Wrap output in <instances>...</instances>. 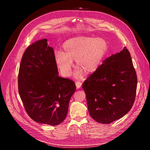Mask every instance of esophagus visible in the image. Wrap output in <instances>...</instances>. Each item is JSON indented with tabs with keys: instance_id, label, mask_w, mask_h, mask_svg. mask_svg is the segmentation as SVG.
I'll return each mask as SVG.
<instances>
[{
	"instance_id": "obj_1",
	"label": "esophagus",
	"mask_w": 150,
	"mask_h": 150,
	"mask_svg": "<svg viewBox=\"0 0 150 150\" xmlns=\"http://www.w3.org/2000/svg\"><path fill=\"white\" fill-rule=\"evenodd\" d=\"M75 85H76V88H80L81 86L82 83H81V81H76V82L75 83Z\"/></svg>"
}]
</instances>
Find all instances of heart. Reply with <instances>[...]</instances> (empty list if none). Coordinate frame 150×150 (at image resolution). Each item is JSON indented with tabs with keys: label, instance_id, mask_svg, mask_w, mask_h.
Returning a JSON list of instances; mask_svg holds the SVG:
<instances>
[{
	"label": "heart",
	"instance_id": "heart-1",
	"mask_svg": "<svg viewBox=\"0 0 150 150\" xmlns=\"http://www.w3.org/2000/svg\"><path fill=\"white\" fill-rule=\"evenodd\" d=\"M108 50V43L104 38L79 36L70 38L63 45V52L55 54V61L61 74L69 76L73 60L79 67L75 73L76 78L86 74L94 73L98 69Z\"/></svg>",
	"mask_w": 150,
	"mask_h": 150
}]
</instances>
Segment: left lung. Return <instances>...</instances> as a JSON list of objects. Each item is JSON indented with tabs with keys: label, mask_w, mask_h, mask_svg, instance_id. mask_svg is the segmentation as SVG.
Listing matches in <instances>:
<instances>
[{
	"label": "left lung",
	"mask_w": 150,
	"mask_h": 150,
	"mask_svg": "<svg viewBox=\"0 0 150 150\" xmlns=\"http://www.w3.org/2000/svg\"><path fill=\"white\" fill-rule=\"evenodd\" d=\"M137 87V74L126 47L104 60L82 85L90 116L103 124L122 118L131 110Z\"/></svg>",
	"instance_id": "8db88e82"
}]
</instances>
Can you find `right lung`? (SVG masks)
Returning <instances> with one entry per match:
<instances>
[{"label": "right lung", "mask_w": 150, "mask_h": 150, "mask_svg": "<svg viewBox=\"0 0 150 150\" xmlns=\"http://www.w3.org/2000/svg\"><path fill=\"white\" fill-rule=\"evenodd\" d=\"M18 93L28 116L35 122L56 126L65 119L74 82L59 76L54 50L47 39L28 47L18 76Z\"/></svg>", "instance_id": "1"}]
</instances>
